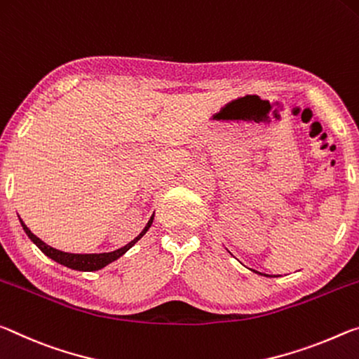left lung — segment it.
Here are the masks:
<instances>
[{
  "instance_id": "obj_1",
  "label": "left lung",
  "mask_w": 359,
  "mask_h": 359,
  "mask_svg": "<svg viewBox=\"0 0 359 359\" xmlns=\"http://www.w3.org/2000/svg\"><path fill=\"white\" fill-rule=\"evenodd\" d=\"M252 272H256V270H252ZM257 273V272H256ZM262 275V273H261ZM264 275H266V273H264ZM266 277H270V275H266Z\"/></svg>"
}]
</instances>
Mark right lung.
<instances>
[{
	"mask_svg": "<svg viewBox=\"0 0 359 359\" xmlns=\"http://www.w3.org/2000/svg\"><path fill=\"white\" fill-rule=\"evenodd\" d=\"M19 221L23 227V231H25V233L28 235V238H30L32 242L36 245L47 257H50L52 261H55L58 264H62V266L69 267L73 270H81V272H95V270L107 267L108 264L114 262L116 259H119L122 255H126V252L130 250L132 246L137 243L146 232H148V229L151 227L152 221H154V215L151 216L148 224L144 226V229L140 232L138 237H135L132 242H128L126 246H122V248H119V250L109 251V252H92V255H76V252H65V251L52 248V246L46 245L43 240L38 238L36 235H34L30 229L25 226V222H23L20 218H19Z\"/></svg>",
	"mask_w": 359,
	"mask_h": 359,
	"instance_id": "obj_1",
	"label": "right lung"
}]
</instances>
